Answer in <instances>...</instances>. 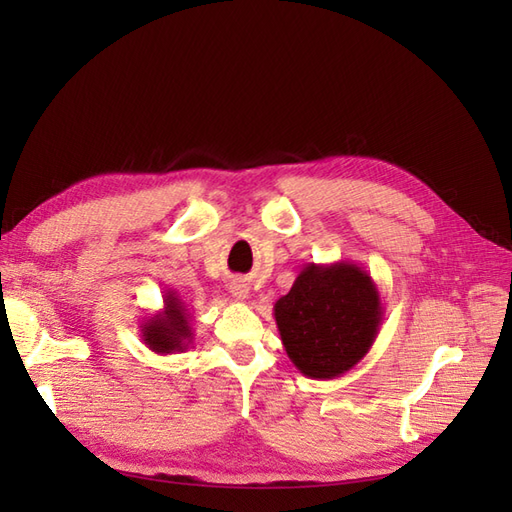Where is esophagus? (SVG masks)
I'll return each mask as SVG.
<instances>
[{"mask_svg": "<svg viewBox=\"0 0 512 512\" xmlns=\"http://www.w3.org/2000/svg\"><path fill=\"white\" fill-rule=\"evenodd\" d=\"M228 288L232 292V297H237V299H247V297H250V284H247L245 280H241V277H235V280H230Z\"/></svg>", "mask_w": 512, "mask_h": 512, "instance_id": "1", "label": "esophagus"}]
</instances>
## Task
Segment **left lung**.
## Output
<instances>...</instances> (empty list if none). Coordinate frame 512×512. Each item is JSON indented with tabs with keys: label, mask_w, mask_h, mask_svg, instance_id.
Returning <instances> with one entry per match:
<instances>
[{
	"label": "left lung",
	"mask_w": 512,
	"mask_h": 512,
	"mask_svg": "<svg viewBox=\"0 0 512 512\" xmlns=\"http://www.w3.org/2000/svg\"><path fill=\"white\" fill-rule=\"evenodd\" d=\"M277 331L303 376H344L374 346L382 301L371 275L354 262H309L288 294L273 305Z\"/></svg>",
	"instance_id": "obj_1"
}]
</instances>
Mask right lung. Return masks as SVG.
<instances>
[{"mask_svg": "<svg viewBox=\"0 0 512 512\" xmlns=\"http://www.w3.org/2000/svg\"><path fill=\"white\" fill-rule=\"evenodd\" d=\"M141 337L151 352L162 356L190 348L192 316L175 290L164 292V307L141 324Z\"/></svg>", "mask_w": 512, "mask_h": 512, "instance_id": "right-lung-1", "label": "right lung"}]
</instances>
